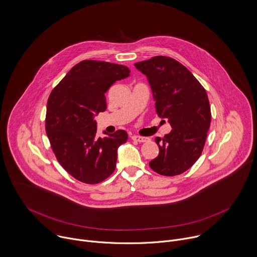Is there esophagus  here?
<instances>
[{"mask_svg":"<svg viewBox=\"0 0 257 257\" xmlns=\"http://www.w3.org/2000/svg\"><path fill=\"white\" fill-rule=\"evenodd\" d=\"M132 139L133 140H136L138 142H146L149 140L148 137H143V136H139V135H133L132 136Z\"/></svg>","mask_w":257,"mask_h":257,"instance_id":"34e87169","label":"esophagus"}]
</instances>
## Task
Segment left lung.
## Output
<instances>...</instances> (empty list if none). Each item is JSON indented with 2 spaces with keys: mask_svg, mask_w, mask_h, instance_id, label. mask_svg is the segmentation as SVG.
I'll return each instance as SVG.
<instances>
[{
  "mask_svg": "<svg viewBox=\"0 0 257 257\" xmlns=\"http://www.w3.org/2000/svg\"><path fill=\"white\" fill-rule=\"evenodd\" d=\"M134 65L147 77L156 114L173 128L162 139L155 138L159 153L149 166L162 176L181 175L198 160L206 142L211 124L206 90L174 58L154 56Z\"/></svg>",
  "mask_w": 257,
  "mask_h": 257,
  "instance_id": "8db88e82",
  "label": "left lung"
}]
</instances>
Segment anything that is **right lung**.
Returning a JSON list of instances; mask_svg holds the SVG:
<instances>
[{
	"mask_svg": "<svg viewBox=\"0 0 257 257\" xmlns=\"http://www.w3.org/2000/svg\"><path fill=\"white\" fill-rule=\"evenodd\" d=\"M121 64L82 60L51 92L47 101L45 130L61 166L79 182L98 184L116 168L117 151L128 139L125 130L97 136L95 116L107 109L105 93L129 76Z\"/></svg>",
	"mask_w": 257,
	"mask_h": 257,
	"instance_id": "add662e5",
	"label": "right lung"
}]
</instances>
